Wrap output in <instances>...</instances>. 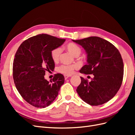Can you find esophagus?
<instances>
[{
  "mask_svg": "<svg viewBox=\"0 0 135 135\" xmlns=\"http://www.w3.org/2000/svg\"><path fill=\"white\" fill-rule=\"evenodd\" d=\"M70 76H71L70 75H64L65 79V80H66V79L68 78L69 77H70Z\"/></svg>",
  "mask_w": 135,
  "mask_h": 135,
  "instance_id": "34e87169",
  "label": "esophagus"
}]
</instances>
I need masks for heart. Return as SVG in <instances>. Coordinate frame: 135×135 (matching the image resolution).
<instances>
[{
  "label": "heart",
  "instance_id": "b5f03b06",
  "mask_svg": "<svg viewBox=\"0 0 135 135\" xmlns=\"http://www.w3.org/2000/svg\"><path fill=\"white\" fill-rule=\"evenodd\" d=\"M66 50L70 53V54L74 57H78L80 54L81 50L80 48L77 46L76 44L70 43L66 45ZM62 52V50L60 47H56L53 49L51 52V57L52 60L54 62H57L59 61L60 57ZM78 65L75 64L66 65H61V66L58 67L57 71L61 73V74H65L66 75H70L74 73V71L78 69Z\"/></svg>",
  "mask_w": 135,
  "mask_h": 135
}]
</instances>
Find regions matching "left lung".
<instances>
[{
  "label": "left lung",
  "instance_id": "left-lung-1",
  "mask_svg": "<svg viewBox=\"0 0 135 135\" xmlns=\"http://www.w3.org/2000/svg\"><path fill=\"white\" fill-rule=\"evenodd\" d=\"M73 41L82 46L87 54V63L80 73L93 75L89 82L80 77L77 93L91 105L105 104L116 95L123 81L124 65L120 52L113 44L97 36Z\"/></svg>",
  "mask_w": 135,
  "mask_h": 135
}]
</instances>
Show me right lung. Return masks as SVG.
<instances>
[{
	"label": "right lung",
	"instance_id": "add662e5",
	"mask_svg": "<svg viewBox=\"0 0 135 135\" xmlns=\"http://www.w3.org/2000/svg\"><path fill=\"white\" fill-rule=\"evenodd\" d=\"M65 41L48 34H39L23 42L16 53L13 63L16 87L23 99L34 107L44 108L51 104L64 83L62 74H55L51 83L44 75L46 71L55 69L51 51Z\"/></svg>",
	"mask_w": 135,
	"mask_h": 135
}]
</instances>
